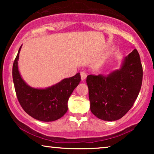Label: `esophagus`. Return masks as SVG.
<instances>
[{"instance_id": "34e87169", "label": "esophagus", "mask_w": 154, "mask_h": 154, "mask_svg": "<svg viewBox=\"0 0 154 154\" xmlns=\"http://www.w3.org/2000/svg\"><path fill=\"white\" fill-rule=\"evenodd\" d=\"M86 77H87V74H86L85 72L81 73V78L82 81H84V80L86 79Z\"/></svg>"}]
</instances>
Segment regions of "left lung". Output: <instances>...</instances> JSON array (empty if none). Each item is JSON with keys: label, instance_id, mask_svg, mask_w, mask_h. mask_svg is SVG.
<instances>
[{"label": "left lung", "instance_id": "8db88e82", "mask_svg": "<svg viewBox=\"0 0 154 154\" xmlns=\"http://www.w3.org/2000/svg\"><path fill=\"white\" fill-rule=\"evenodd\" d=\"M142 76L140 54L135 49L123 58L119 69L108 75H88L91 112L103 121L121 119L137 98Z\"/></svg>", "mask_w": 154, "mask_h": 154}]
</instances>
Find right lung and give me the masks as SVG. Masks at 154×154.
I'll list each match as a JSON object with an SVG mask.
<instances>
[{
	"label": "right lung",
	"instance_id": "add662e5",
	"mask_svg": "<svg viewBox=\"0 0 154 154\" xmlns=\"http://www.w3.org/2000/svg\"><path fill=\"white\" fill-rule=\"evenodd\" d=\"M22 46L18 50L12 66V79L19 102L25 112L38 121H56L62 117L68 110L67 104L69 97L81 81L80 73L62 79L50 87H31L22 79L18 68Z\"/></svg>",
	"mask_w": 154,
	"mask_h": 154
}]
</instances>
